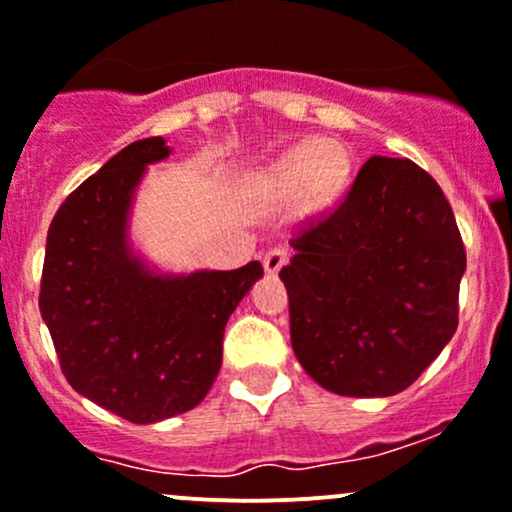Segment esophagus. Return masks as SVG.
<instances>
[{"mask_svg": "<svg viewBox=\"0 0 512 512\" xmlns=\"http://www.w3.org/2000/svg\"><path fill=\"white\" fill-rule=\"evenodd\" d=\"M287 262H289V252L282 250V247H274V250L267 252L265 260H262V265H265L267 274H277L284 265H287Z\"/></svg>", "mask_w": 512, "mask_h": 512, "instance_id": "34e87169", "label": "esophagus"}]
</instances>
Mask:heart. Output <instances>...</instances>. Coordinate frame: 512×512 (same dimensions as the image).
<instances>
[{
  "instance_id": "obj_1",
  "label": "heart",
  "mask_w": 512,
  "mask_h": 512,
  "mask_svg": "<svg viewBox=\"0 0 512 512\" xmlns=\"http://www.w3.org/2000/svg\"><path fill=\"white\" fill-rule=\"evenodd\" d=\"M351 154L338 142L306 139L270 166L265 184L277 198L301 196L311 208L331 206L348 184Z\"/></svg>"
}]
</instances>
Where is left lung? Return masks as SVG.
<instances>
[{
	"label": "left lung",
	"mask_w": 512,
	"mask_h": 512,
	"mask_svg": "<svg viewBox=\"0 0 512 512\" xmlns=\"http://www.w3.org/2000/svg\"><path fill=\"white\" fill-rule=\"evenodd\" d=\"M292 247L279 272L292 348L326 390L397 395L456 333L464 242L444 191L414 161L370 157L341 206Z\"/></svg>",
	"instance_id": "obj_1"
}]
</instances>
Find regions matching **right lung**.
I'll list each match as a JSON object with an SVG mask.
<instances>
[{
  "label": "right lung",
  "mask_w": 512,
  "mask_h": 512,
  "mask_svg": "<svg viewBox=\"0 0 512 512\" xmlns=\"http://www.w3.org/2000/svg\"><path fill=\"white\" fill-rule=\"evenodd\" d=\"M171 147L132 142L53 215L41 274V319L75 392L134 424L184 414L223 363L230 314L262 277L240 270L159 272L132 247L129 213L149 164Z\"/></svg>",
  "instance_id": "1"
}]
</instances>
